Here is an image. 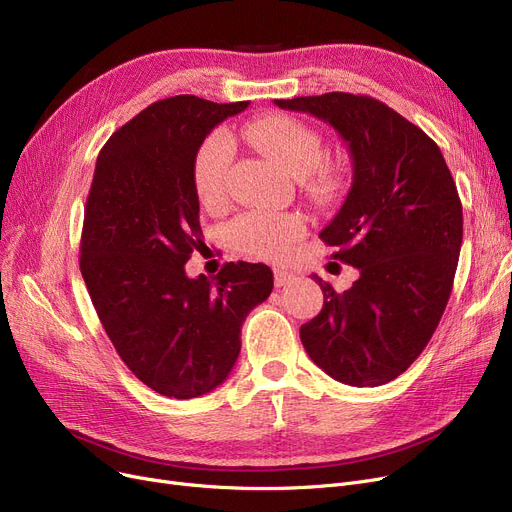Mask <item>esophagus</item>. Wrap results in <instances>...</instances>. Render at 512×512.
I'll return each mask as SVG.
<instances>
[{
	"label": "esophagus",
	"instance_id": "esophagus-1",
	"mask_svg": "<svg viewBox=\"0 0 512 512\" xmlns=\"http://www.w3.org/2000/svg\"><path fill=\"white\" fill-rule=\"evenodd\" d=\"M290 282H294V274L284 272V270H274V284H276L278 288L288 286Z\"/></svg>",
	"mask_w": 512,
	"mask_h": 512
}]
</instances>
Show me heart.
<instances>
[{
	"mask_svg": "<svg viewBox=\"0 0 512 512\" xmlns=\"http://www.w3.org/2000/svg\"><path fill=\"white\" fill-rule=\"evenodd\" d=\"M240 137L286 166L294 176H307L311 191L330 195L340 184L336 168L324 164V139L309 124L290 116H267L240 126ZM234 145L222 130L203 139L193 159V186L205 207H218L228 197ZM305 234V222L292 213L251 211L230 226L232 245L255 259H282Z\"/></svg>",
	"mask_w": 512,
	"mask_h": 512,
	"instance_id": "b5f03b06",
	"label": "heart"
}]
</instances>
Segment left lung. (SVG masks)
<instances>
[{
	"label": "left lung",
	"mask_w": 512,
	"mask_h": 512,
	"mask_svg": "<svg viewBox=\"0 0 512 512\" xmlns=\"http://www.w3.org/2000/svg\"><path fill=\"white\" fill-rule=\"evenodd\" d=\"M328 122L353 157V186L319 238L359 270L353 286L324 290L301 326L311 361L334 380L373 388L423 353L452 292L463 205L440 147L386 103L353 93L276 99Z\"/></svg>",
	"instance_id": "1"
}]
</instances>
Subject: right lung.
I'll list each match as a JSON object with an SVG mask.
<instances>
[{
    "label": "right lung",
    "mask_w": 512,
    "mask_h": 512,
    "mask_svg": "<svg viewBox=\"0 0 512 512\" xmlns=\"http://www.w3.org/2000/svg\"><path fill=\"white\" fill-rule=\"evenodd\" d=\"M247 105L195 95L151 103L103 145L87 197L78 263L101 326L145 386L178 400L228 378L242 321L274 288L263 263H224L213 280L184 272L203 245L195 153Z\"/></svg>",
    "instance_id": "add662e5"
}]
</instances>
